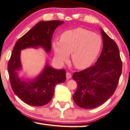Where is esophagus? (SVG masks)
<instances>
[{
	"instance_id": "obj_1",
	"label": "esophagus",
	"mask_w": 130,
	"mask_h": 130,
	"mask_svg": "<svg viewBox=\"0 0 130 130\" xmlns=\"http://www.w3.org/2000/svg\"><path fill=\"white\" fill-rule=\"evenodd\" d=\"M66 75H67V79H69L70 78L72 77L71 74H70V73H69V72L67 73V74H66Z\"/></svg>"
}]
</instances>
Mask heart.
I'll use <instances>...</instances> for the list:
<instances>
[{"mask_svg": "<svg viewBox=\"0 0 130 130\" xmlns=\"http://www.w3.org/2000/svg\"><path fill=\"white\" fill-rule=\"evenodd\" d=\"M100 35L82 28L67 30L62 34L60 40L52 42L55 58L65 62L71 54L75 68L84 69L89 67L97 57L102 46Z\"/></svg>", "mask_w": 130, "mask_h": 130, "instance_id": "1", "label": "heart"}]
</instances>
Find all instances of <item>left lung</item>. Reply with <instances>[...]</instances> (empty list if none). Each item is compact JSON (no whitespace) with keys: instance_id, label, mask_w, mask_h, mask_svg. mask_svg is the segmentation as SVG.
Here are the masks:
<instances>
[{"instance_id":"8db88e82","label":"left lung","mask_w":130,"mask_h":130,"mask_svg":"<svg viewBox=\"0 0 130 130\" xmlns=\"http://www.w3.org/2000/svg\"><path fill=\"white\" fill-rule=\"evenodd\" d=\"M103 48L93 66L75 72L73 79L77 84L73 101L80 107L91 109L105 103L116 90L122 74V62L115 42L102 28Z\"/></svg>"}]
</instances>
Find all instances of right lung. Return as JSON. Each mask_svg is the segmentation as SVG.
Returning <instances> with one entry per match:
<instances>
[{
    "label": "right lung",
    "instance_id": "1",
    "mask_svg": "<svg viewBox=\"0 0 130 130\" xmlns=\"http://www.w3.org/2000/svg\"><path fill=\"white\" fill-rule=\"evenodd\" d=\"M63 23L59 20L41 21L19 39L13 47L8 63L9 80L14 93L26 104L41 106L48 103L54 95L56 85L65 81L66 71L54 69L46 61L44 69L35 78L20 77L19 71L23 69L21 51L42 48L46 53H49L54 31Z\"/></svg>",
    "mask_w": 130,
    "mask_h": 130
}]
</instances>
